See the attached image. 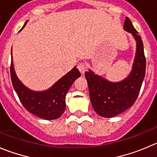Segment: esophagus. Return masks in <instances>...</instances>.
Returning <instances> with one entry per match:
<instances>
[{"label":"esophagus","instance_id":"34e87169","mask_svg":"<svg viewBox=\"0 0 157 157\" xmlns=\"http://www.w3.org/2000/svg\"><path fill=\"white\" fill-rule=\"evenodd\" d=\"M77 68H78L79 71L80 72V74H83L84 73H85L86 71V67L85 65H84V63H80L78 64V66H77Z\"/></svg>","mask_w":157,"mask_h":157}]
</instances>
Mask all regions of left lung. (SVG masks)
<instances>
[{"label":"left lung","instance_id":"left-lung-1","mask_svg":"<svg viewBox=\"0 0 157 157\" xmlns=\"http://www.w3.org/2000/svg\"><path fill=\"white\" fill-rule=\"evenodd\" d=\"M123 29L136 41V52L129 75L119 82H111L89 70L85 72L91 105L95 112L112 118L125 112L136 101L146 74V57L141 36L126 17Z\"/></svg>","mask_w":157,"mask_h":157}]
</instances>
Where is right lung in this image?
I'll use <instances>...</instances> for the list:
<instances>
[{
	"mask_svg": "<svg viewBox=\"0 0 157 157\" xmlns=\"http://www.w3.org/2000/svg\"><path fill=\"white\" fill-rule=\"evenodd\" d=\"M26 23L27 21L23 28ZM10 71L13 87L25 108L30 113L45 120L56 119L63 115L66 108V94L74 82L80 77V71L77 67H74L48 90L44 91L32 90L26 87L16 75L13 64L12 50Z\"/></svg>",
	"mask_w": 157,
	"mask_h": 157,
	"instance_id": "right-lung-1",
	"label": "right lung"
}]
</instances>
